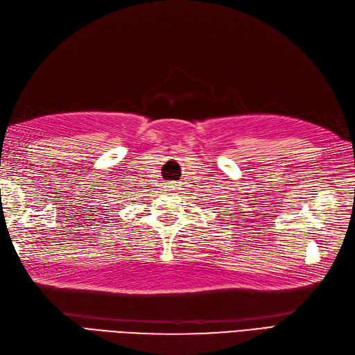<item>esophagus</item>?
Instances as JSON below:
<instances>
[{
	"mask_svg": "<svg viewBox=\"0 0 355 355\" xmlns=\"http://www.w3.org/2000/svg\"><path fill=\"white\" fill-rule=\"evenodd\" d=\"M179 188V184L178 182H175V180H170V182H167L165 184V191H176Z\"/></svg>",
	"mask_w": 355,
	"mask_h": 355,
	"instance_id": "obj_1",
	"label": "esophagus"
}]
</instances>
